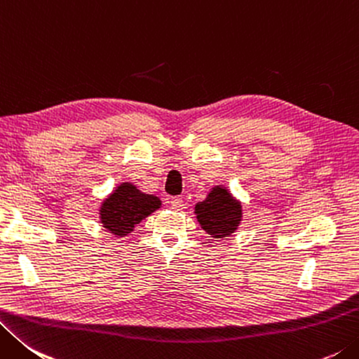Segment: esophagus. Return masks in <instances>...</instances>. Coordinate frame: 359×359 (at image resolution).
<instances>
[{
	"instance_id": "esophagus-1",
	"label": "esophagus",
	"mask_w": 359,
	"mask_h": 359,
	"mask_svg": "<svg viewBox=\"0 0 359 359\" xmlns=\"http://www.w3.org/2000/svg\"><path fill=\"white\" fill-rule=\"evenodd\" d=\"M168 203H170V206L175 209V211H180V209L184 208V203H182L181 197H172Z\"/></svg>"
}]
</instances>
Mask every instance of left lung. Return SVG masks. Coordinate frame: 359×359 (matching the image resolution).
<instances>
[{
  "mask_svg": "<svg viewBox=\"0 0 359 359\" xmlns=\"http://www.w3.org/2000/svg\"><path fill=\"white\" fill-rule=\"evenodd\" d=\"M195 214L201 228L212 238H226L241 223V205L233 200L226 189L215 187L205 201L195 205Z\"/></svg>",
  "mask_w": 359,
  "mask_h": 359,
  "instance_id": "obj_1",
  "label": "left lung"
}]
</instances>
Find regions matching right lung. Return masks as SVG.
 I'll use <instances>...</instances> for the list:
<instances>
[{"label": "right lung", "instance_id": "1", "mask_svg": "<svg viewBox=\"0 0 359 359\" xmlns=\"http://www.w3.org/2000/svg\"><path fill=\"white\" fill-rule=\"evenodd\" d=\"M159 208L161 200L158 197L142 194L130 182H123L101 205V223L107 228V231L126 236L139 222Z\"/></svg>", "mask_w": 359, "mask_h": 359}]
</instances>
